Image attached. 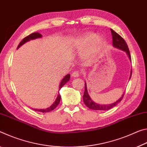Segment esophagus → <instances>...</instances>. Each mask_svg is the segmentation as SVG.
Listing matches in <instances>:
<instances>
[{
    "mask_svg": "<svg viewBox=\"0 0 147 147\" xmlns=\"http://www.w3.org/2000/svg\"><path fill=\"white\" fill-rule=\"evenodd\" d=\"M71 76L73 78H78V77L79 76V72L78 71H74V72H73V74H72Z\"/></svg>",
    "mask_w": 147,
    "mask_h": 147,
    "instance_id": "34e87169",
    "label": "esophagus"
}]
</instances>
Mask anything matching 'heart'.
I'll return each mask as SVG.
<instances>
[{
    "instance_id": "obj_1",
    "label": "heart",
    "mask_w": 147,
    "mask_h": 147,
    "mask_svg": "<svg viewBox=\"0 0 147 147\" xmlns=\"http://www.w3.org/2000/svg\"><path fill=\"white\" fill-rule=\"evenodd\" d=\"M105 40L102 36L96 35L93 32H86L74 39L73 46L79 52L88 47L83 53V57L86 60H91L99 52Z\"/></svg>"
}]
</instances>
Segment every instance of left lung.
Here are the masks:
<instances>
[{
    "instance_id": "1",
    "label": "left lung",
    "mask_w": 147,
    "mask_h": 147,
    "mask_svg": "<svg viewBox=\"0 0 147 147\" xmlns=\"http://www.w3.org/2000/svg\"><path fill=\"white\" fill-rule=\"evenodd\" d=\"M111 32L112 34V38H113V47L117 48V49H121L122 51L126 52V53L128 55L129 59L131 61V56H130V53H129L128 45L125 42V40L122 38L121 36H120L119 34H117L116 32L113 29H111ZM131 76V70L130 71V76H129V80L130 79ZM124 94V92L122 94V95L121 98H119V100H117L116 102H115L112 103H110V104H99V103H97L94 102V101L91 99L90 97L89 94L88 93L87 90V86H86V83H85V91H84L83 99V102L85 103V104L87 106L89 109H93V110H97V111H106L112 109L113 107L121 102L122 98H123V96Z\"/></svg>"
}]
</instances>
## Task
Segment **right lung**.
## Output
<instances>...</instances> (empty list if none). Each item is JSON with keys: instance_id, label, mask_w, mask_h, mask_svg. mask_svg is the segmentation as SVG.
Returning a JSON list of instances; mask_svg holds the SVG:
<instances>
[{"instance_id": "1", "label": "right lung", "mask_w": 147, "mask_h": 147, "mask_svg": "<svg viewBox=\"0 0 147 147\" xmlns=\"http://www.w3.org/2000/svg\"><path fill=\"white\" fill-rule=\"evenodd\" d=\"M42 37V35L41 34H40L39 32H34V33L28 35V36L25 37L20 43H19V44L18 47V49L21 46H22L23 44H25V43L29 42V41H30V40L37 39V38H41ZM69 79H70V75H69V74H67V75H66L64 77L63 79H62L61 83H60V84H59V91L61 90V88L62 87V86H63L64 85H66V84L68 82ZM58 93L59 94H58L56 100H55L53 103V104L50 107L46 108V109H33V108H32V109L36 111L42 112V113H47V112L51 111L55 109V108L57 107V105L59 104L60 101H61V95H60L59 92H58Z\"/></svg>"}]
</instances>
